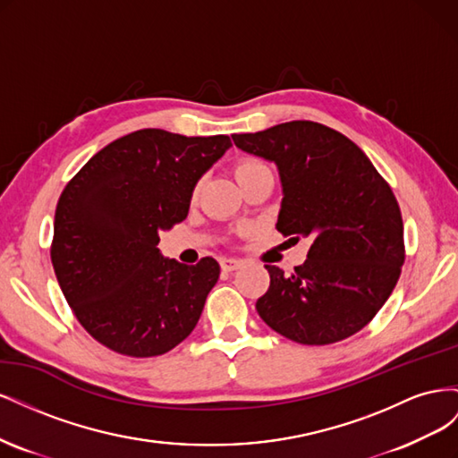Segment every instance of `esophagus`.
<instances>
[{"instance_id": "obj_1", "label": "esophagus", "mask_w": 458, "mask_h": 458, "mask_svg": "<svg viewBox=\"0 0 458 458\" xmlns=\"http://www.w3.org/2000/svg\"><path fill=\"white\" fill-rule=\"evenodd\" d=\"M219 266L224 271H237L242 266V259L237 258H221L219 259Z\"/></svg>"}]
</instances>
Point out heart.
I'll use <instances>...</instances> for the list:
<instances>
[{"mask_svg":"<svg viewBox=\"0 0 458 458\" xmlns=\"http://www.w3.org/2000/svg\"><path fill=\"white\" fill-rule=\"evenodd\" d=\"M258 168H263V164L258 162V160H252V158L241 160L237 165H234V177L241 179V177H244L246 174H250V172H254V170H258Z\"/></svg>","mask_w":458,"mask_h":458,"instance_id":"obj_1","label":"heart"}]
</instances>
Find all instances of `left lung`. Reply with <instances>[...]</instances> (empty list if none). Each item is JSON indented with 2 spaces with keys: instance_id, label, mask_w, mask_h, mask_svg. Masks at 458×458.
I'll return each mask as SVG.
<instances>
[{
  "instance_id": "left-lung-1",
  "label": "left lung",
  "mask_w": 458,
  "mask_h": 458,
  "mask_svg": "<svg viewBox=\"0 0 458 458\" xmlns=\"http://www.w3.org/2000/svg\"><path fill=\"white\" fill-rule=\"evenodd\" d=\"M239 148L276 164L283 204L276 231L310 237L293 275L266 266L259 317L284 338L327 345L365 328L390 298L405 261L403 219L392 187L340 131L310 120L234 133Z\"/></svg>"
}]
</instances>
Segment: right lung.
<instances>
[{"label": "right lung", "instance_id": "1", "mask_svg": "<svg viewBox=\"0 0 458 458\" xmlns=\"http://www.w3.org/2000/svg\"><path fill=\"white\" fill-rule=\"evenodd\" d=\"M229 147L227 135L140 130L101 148L61 192L53 269L80 325L108 350L162 355L197 327L219 263L164 259L158 231L187 217L192 189Z\"/></svg>", "mask_w": 458, "mask_h": 458}]
</instances>
